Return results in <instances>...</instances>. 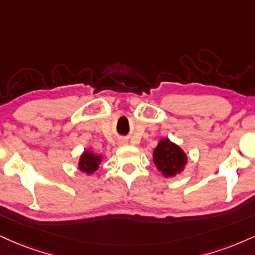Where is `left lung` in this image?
<instances>
[{"label":"left lung","mask_w":255,"mask_h":255,"mask_svg":"<svg viewBox=\"0 0 255 255\" xmlns=\"http://www.w3.org/2000/svg\"><path fill=\"white\" fill-rule=\"evenodd\" d=\"M153 161L165 177H172L184 168L186 155L182 149L168 139H162L154 149Z\"/></svg>","instance_id":"left-lung-1"}]
</instances>
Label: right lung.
I'll return each instance as SVG.
<instances>
[{
    "instance_id": "add662e5",
    "label": "right lung",
    "mask_w": 255,
    "mask_h": 255,
    "mask_svg": "<svg viewBox=\"0 0 255 255\" xmlns=\"http://www.w3.org/2000/svg\"><path fill=\"white\" fill-rule=\"evenodd\" d=\"M101 162L100 155L94 154L93 152L85 151L81 157V161H79V170L83 172L93 173L94 171L97 170L98 164Z\"/></svg>"
}]
</instances>
